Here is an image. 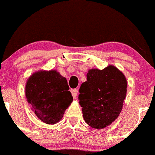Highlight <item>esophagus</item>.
I'll use <instances>...</instances> for the list:
<instances>
[{
  "instance_id": "34e87169",
  "label": "esophagus",
  "mask_w": 155,
  "mask_h": 155,
  "mask_svg": "<svg viewBox=\"0 0 155 155\" xmlns=\"http://www.w3.org/2000/svg\"><path fill=\"white\" fill-rule=\"evenodd\" d=\"M78 89H72L71 90V93H72V95L73 96V98H76V96L78 95Z\"/></svg>"
}]
</instances>
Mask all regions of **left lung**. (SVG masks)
I'll use <instances>...</instances> for the list:
<instances>
[{"label":"left lung","instance_id":"obj_1","mask_svg":"<svg viewBox=\"0 0 155 155\" xmlns=\"http://www.w3.org/2000/svg\"><path fill=\"white\" fill-rule=\"evenodd\" d=\"M79 92L85 123L93 128H104L120 113L126 96V78L112 65L102 70L93 69L87 73V81L82 83Z\"/></svg>","mask_w":155,"mask_h":155}]
</instances>
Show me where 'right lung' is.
<instances>
[{"label":"right lung","instance_id":"1","mask_svg":"<svg viewBox=\"0 0 155 155\" xmlns=\"http://www.w3.org/2000/svg\"><path fill=\"white\" fill-rule=\"evenodd\" d=\"M66 78L56 70L39 71L30 76L25 95L36 116L46 124H55L73 100Z\"/></svg>","mask_w":155,"mask_h":155}]
</instances>
